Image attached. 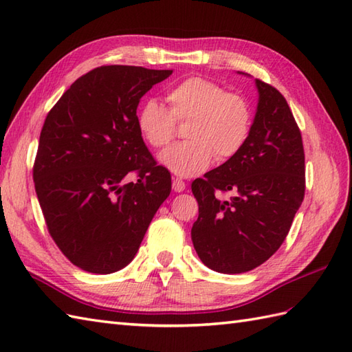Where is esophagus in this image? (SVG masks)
Here are the masks:
<instances>
[{"label":"esophagus","instance_id":"1","mask_svg":"<svg viewBox=\"0 0 352 352\" xmlns=\"http://www.w3.org/2000/svg\"><path fill=\"white\" fill-rule=\"evenodd\" d=\"M172 189H174V192H183L186 189V183L182 180V178L174 177L172 178Z\"/></svg>","mask_w":352,"mask_h":352}]
</instances>
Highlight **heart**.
Instances as JSON below:
<instances>
[{"label": "heart", "instance_id": "1", "mask_svg": "<svg viewBox=\"0 0 352 352\" xmlns=\"http://www.w3.org/2000/svg\"><path fill=\"white\" fill-rule=\"evenodd\" d=\"M169 109L146 100L136 124L149 146L163 148L172 140L178 122L189 121V140L164 149L159 160L178 177H195L212 162H226L242 151L252 129V109L245 96L204 77H189L169 89Z\"/></svg>", "mask_w": 352, "mask_h": 352}]
</instances>
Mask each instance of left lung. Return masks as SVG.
Returning <instances> with one entry per match:
<instances>
[{
    "mask_svg": "<svg viewBox=\"0 0 352 352\" xmlns=\"http://www.w3.org/2000/svg\"><path fill=\"white\" fill-rule=\"evenodd\" d=\"M256 86L257 111L242 151L192 183L199 213L192 242L201 261L222 274L265 263L286 239L305 192L302 138L289 104L265 81ZM223 191L235 197L223 200Z\"/></svg>",
    "mask_w": 352,
    "mask_h": 352,
    "instance_id": "left-lung-1",
    "label": "left lung"
}]
</instances>
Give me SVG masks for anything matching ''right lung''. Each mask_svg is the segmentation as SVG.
<instances>
[{"label": "right lung", "mask_w": 352, "mask_h": 352, "mask_svg": "<svg viewBox=\"0 0 352 352\" xmlns=\"http://www.w3.org/2000/svg\"><path fill=\"white\" fill-rule=\"evenodd\" d=\"M170 69L100 66L74 81L45 119L33 166L51 237L71 263L111 274L136 256L170 193L138 130L139 101ZM134 171L136 182L126 177Z\"/></svg>", "instance_id": "obj_1"}]
</instances>
